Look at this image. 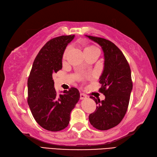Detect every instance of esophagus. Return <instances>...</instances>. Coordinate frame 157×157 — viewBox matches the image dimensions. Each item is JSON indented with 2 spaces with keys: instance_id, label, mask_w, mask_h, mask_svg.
Here are the masks:
<instances>
[{
  "instance_id": "34e87169",
  "label": "esophagus",
  "mask_w": 157,
  "mask_h": 157,
  "mask_svg": "<svg viewBox=\"0 0 157 157\" xmlns=\"http://www.w3.org/2000/svg\"><path fill=\"white\" fill-rule=\"evenodd\" d=\"M86 98H87V97L86 96L85 94H83V93L80 94V98H81V100H83V99H85Z\"/></svg>"
}]
</instances>
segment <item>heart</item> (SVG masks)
Returning <instances> with one entry per match:
<instances>
[{
    "mask_svg": "<svg viewBox=\"0 0 157 157\" xmlns=\"http://www.w3.org/2000/svg\"><path fill=\"white\" fill-rule=\"evenodd\" d=\"M70 51V47H68L65 51L64 52V55H63V59H65L67 57V55L68 54V52H69ZM96 51H98L99 52V49L95 47V46L93 45H89V46H87L85 48H84V52H85V54L86 53H89V52H96Z\"/></svg>",
    "mask_w": 157,
    "mask_h": 157,
    "instance_id": "heart-1",
    "label": "heart"
}]
</instances>
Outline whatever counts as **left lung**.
<instances>
[{
  "instance_id": "obj_1",
  "label": "left lung",
  "mask_w": 157,
  "mask_h": 157,
  "mask_svg": "<svg viewBox=\"0 0 157 157\" xmlns=\"http://www.w3.org/2000/svg\"><path fill=\"white\" fill-rule=\"evenodd\" d=\"M86 36L101 46L105 56L99 92L105 95V99L101 101L90 97L98 106L89 119L95 128L106 131L119 124L127 113L132 89L131 68L123 53L111 41Z\"/></svg>"
}]
</instances>
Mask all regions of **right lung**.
<instances>
[{"instance_id": "1", "label": "right lung", "mask_w": 157, "mask_h": 157, "mask_svg": "<svg viewBox=\"0 0 157 157\" xmlns=\"http://www.w3.org/2000/svg\"><path fill=\"white\" fill-rule=\"evenodd\" d=\"M75 35L60 36L48 41L34 60L28 78L27 102L36 123L49 131L65 128L70 114L80 98L77 89L72 87L57 95L52 76L62 69V59L67 44Z\"/></svg>"}]
</instances>
